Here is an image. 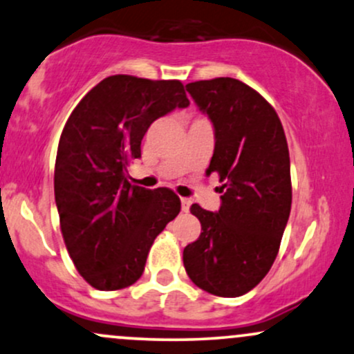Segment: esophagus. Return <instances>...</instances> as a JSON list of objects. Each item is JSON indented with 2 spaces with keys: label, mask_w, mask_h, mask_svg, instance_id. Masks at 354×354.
<instances>
[{
  "label": "esophagus",
  "mask_w": 354,
  "mask_h": 354,
  "mask_svg": "<svg viewBox=\"0 0 354 354\" xmlns=\"http://www.w3.org/2000/svg\"><path fill=\"white\" fill-rule=\"evenodd\" d=\"M191 208V200L189 198H181V209L185 211V213H188Z\"/></svg>",
  "instance_id": "1"
}]
</instances>
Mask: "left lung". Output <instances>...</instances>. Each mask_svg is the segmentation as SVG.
Returning a JSON list of instances; mask_svg holds the SVG:
<instances>
[{
    "mask_svg": "<svg viewBox=\"0 0 354 354\" xmlns=\"http://www.w3.org/2000/svg\"><path fill=\"white\" fill-rule=\"evenodd\" d=\"M214 128L208 174L218 173L216 213L191 206L201 234L183 251L189 279L201 290L236 298L273 266L291 211L290 151L278 115L243 81L214 78L186 84Z\"/></svg>",
    "mask_w": 354,
    "mask_h": 354,
    "instance_id": "8db88e82",
    "label": "left lung"
}]
</instances>
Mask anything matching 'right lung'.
<instances>
[{"label":"right lung","instance_id":"add662e5","mask_svg":"<svg viewBox=\"0 0 354 354\" xmlns=\"http://www.w3.org/2000/svg\"><path fill=\"white\" fill-rule=\"evenodd\" d=\"M188 104L181 81L115 75L96 84L64 124L55 165L56 208L68 253L96 290L136 283L154 238L180 213L171 189H145L126 178L153 121Z\"/></svg>","mask_w":354,"mask_h":354}]
</instances>
